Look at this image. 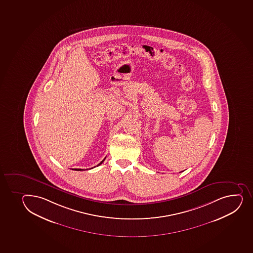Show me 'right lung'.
<instances>
[{"mask_svg": "<svg viewBox=\"0 0 253 253\" xmlns=\"http://www.w3.org/2000/svg\"><path fill=\"white\" fill-rule=\"evenodd\" d=\"M104 159H104V160H102V161L100 162V163H99V164H98V165H97V166H99V165H100V164H101L102 163H103V162L104 161ZM92 169H93V168H92ZM74 170H76V171H81V170H83V169H74Z\"/></svg>", "mask_w": 253, "mask_h": 253, "instance_id": "right-lung-1", "label": "right lung"}]
</instances>
